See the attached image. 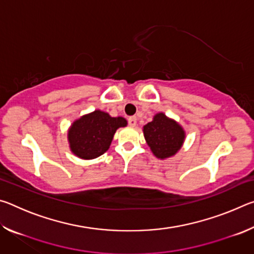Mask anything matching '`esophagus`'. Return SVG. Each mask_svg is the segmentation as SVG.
<instances>
[{
    "label": "esophagus",
    "mask_w": 254,
    "mask_h": 254,
    "mask_svg": "<svg viewBox=\"0 0 254 254\" xmlns=\"http://www.w3.org/2000/svg\"><path fill=\"white\" fill-rule=\"evenodd\" d=\"M128 124H130V127H135L136 126V118L135 117H131L128 118Z\"/></svg>",
    "instance_id": "esophagus-1"
}]
</instances>
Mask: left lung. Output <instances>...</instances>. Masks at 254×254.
Wrapping results in <instances>:
<instances>
[{"mask_svg": "<svg viewBox=\"0 0 254 254\" xmlns=\"http://www.w3.org/2000/svg\"><path fill=\"white\" fill-rule=\"evenodd\" d=\"M143 135L153 156L161 160L174 157L186 139L184 127L162 112L157 113L152 121L143 127Z\"/></svg>", "mask_w": 254, "mask_h": 254, "instance_id": "8db88e82", "label": "left lung"}]
</instances>
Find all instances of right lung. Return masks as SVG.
<instances>
[{"label": "right lung", "instance_id": "obj_1", "mask_svg": "<svg viewBox=\"0 0 254 254\" xmlns=\"http://www.w3.org/2000/svg\"><path fill=\"white\" fill-rule=\"evenodd\" d=\"M127 126V121L124 118H113L101 110L81 115L68 128L70 151L84 160L100 157L109 150L118 128Z\"/></svg>", "mask_w": 254, "mask_h": 254}]
</instances>
